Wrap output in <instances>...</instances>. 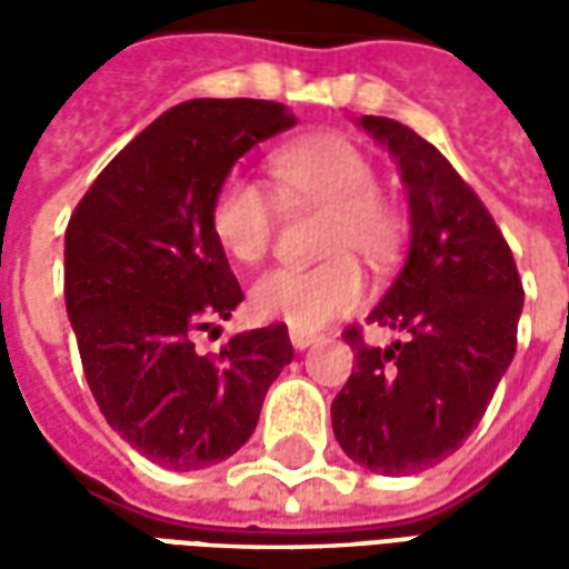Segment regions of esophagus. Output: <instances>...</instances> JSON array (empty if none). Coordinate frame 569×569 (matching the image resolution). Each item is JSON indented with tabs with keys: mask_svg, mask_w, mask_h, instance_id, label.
<instances>
[{
	"mask_svg": "<svg viewBox=\"0 0 569 569\" xmlns=\"http://www.w3.org/2000/svg\"><path fill=\"white\" fill-rule=\"evenodd\" d=\"M289 341H292V347H296V350H305V347H310L313 341H317V332H305V329H289Z\"/></svg>",
	"mask_w": 569,
	"mask_h": 569,
	"instance_id": "1",
	"label": "esophagus"
}]
</instances>
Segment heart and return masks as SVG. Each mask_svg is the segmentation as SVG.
<instances>
[{"mask_svg":"<svg viewBox=\"0 0 569 569\" xmlns=\"http://www.w3.org/2000/svg\"><path fill=\"white\" fill-rule=\"evenodd\" d=\"M268 170L286 203H313L329 210L317 268H277L249 289V308L259 320L292 329H322L350 313L366 298V277L350 259L357 252L375 268L399 256L406 243V216L393 198L381 194L378 170L357 142L341 133H310L271 151ZM210 228L219 247L240 264L268 256L277 234V198L271 188L243 173H228L216 186Z\"/></svg>","mask_w":569,"mask_h":569,"instance_id":"b5f03b06","label":"heart"}]
</instances>
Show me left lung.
<instances>
[{
    "mask_svg": "<svg viewBox=\"0 0 569 569\" xmlns=\"http://www.w3.org/2000/svg\"><path fill=\"white\" fill-rule=\"evenodd\" d=\"M359 128L390 149L408 191L406 268L369 313L406 338L371 347L347 329L357 366L335 396L332 429L353 463L411 476L485 418L515 357L525 286L488 207L432 142L393 118L362 116Z\"/></svg>",
    "mask_w": 569,
    "mask_h": 569,
    "instance_id": "1",
    "label": "left lung"
}]
</instances>
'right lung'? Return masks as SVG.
<instances>
[{
    "instance_id": "right-lung-1",
    "label": "right lung",
    "mask_w": 569,
    "mask_h": 569,
    "mask_svg": "<svg viewBox=\"0 0 569 569\" xmlns=\"http://www.w3.org/2000/svg\"><path fill=\"white\" fill-rule=\"evenodd\" d=\"M296 124L271 100H188L118 151L67 228V313L97 406L163 469H203L252 436L292 362L286 326L198 353L194 335L243 301L212 237L216 186L256 142Z\"/></svg>"
}]
</instances>
